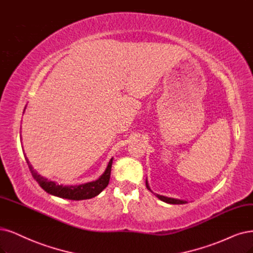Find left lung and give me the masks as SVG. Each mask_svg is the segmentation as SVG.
Masks as SVG:
<instances>
[{
    "label": "left lung",
    "mask_w": 253,
    "mask_h": 253,
    "mask_svg": "<svg viewBox=\"0 0 253 253\" xmlns=\"http://www.w3.org/2000/svg\"><path fill=\"white\" fill-rule=\"evenodd\" d=\"M146 186H147V189H148L149 191L152 192L151 189H150V186H149V184H148L147 179H146ZM152 193H153V192H152ZM154 195L156 196V197H157L158 199H161L162 201H164V202H166V203H170V204H184V203H188L185 200H179V199H175V198L166 197V196H162V195H158V194H154Z\"/></svg>",
    "instance_id": "obj_1"
}]
</instances>
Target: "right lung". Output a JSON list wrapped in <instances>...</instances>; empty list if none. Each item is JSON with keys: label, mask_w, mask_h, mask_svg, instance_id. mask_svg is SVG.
<instances>
[{"label": "right lung", "mask_w": 253, "mask_h": 253, "mask_svg": "<svg viewBox=\"0 0 253 253\" xmlns=\"http://www.w3.org/2000/svg\"><path fill=\"white\" fill-rule=\"evenodd\" d=\"M25 160L28 164V167L32 173V176L34 179L39 182V184L42 186L46 193L56 196V197H60L69 200H84V199H90L92 197H96L103 190H104L108 185L109 178H110V172H111V165H112V158L109 161L106 169L99 178L95 181L86 182L79 185H63L58 184L55 181H51L49 179L44 178V177L41 176L34 169L32 165L30 164L29 160H28L26 154Z\"/></svg>", "instance_id": "add662e5"}]
</instances>
